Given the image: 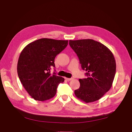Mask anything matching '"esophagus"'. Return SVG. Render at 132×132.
I'll return each mask as SVG.
<instances>
[{
  "label": "esophagus",
  "mask_w": 132,
  "mask_h": 132,
  "mask_svg": "<svg viewBox=\"0 0 132 132\" xmlns=\"http://www.w3.org/2000/svg\"><path fill=\"white\" fill-rule=\"evenodd\" d=\"M65 79L67 81H70V80H73V78H65Z\"/></svg>",
  "instance_id": "obj_1"
}]
</instances>
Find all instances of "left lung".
<instances>
[{
	"label": "left lung",
	"instance_id": "8db88e82",
	"mask_svg": "<svg viewBox=\"0 0 132 132\" xmlns=\"http://www.w3.org/2000/svg\"><path fill=\"white\" fill-rule=\"evenodd\" d=\"M86 78L80 79L76 96L86 103L101 98L111 89L116 70L113 54L101 43L91 39L69 40Z\"/></svg>",
	"mask_w": 132,
	"mask_h": 132
}]
</instances>
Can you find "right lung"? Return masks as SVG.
Masks as SVG:
<instances>
[{
    "mask_svg": "<svg viewBox=\"0 0 132 132\" xmlns=\"http://www.w3.org/2000/svg\"><path fill=\"white\" fill-rule=\"evenodd\" d=\"M68 40L41 38L27 45L20 55L17 66L18 77L23 86L36 100L53 97L59 84L64 79L50 73L55 67L54 59L65 48Z\"/></svg>",
    "mask_w": 132,
    "mask_h": 132,
    "instance_id": "right-lung-1",
    "label": "right lung"
}]
</instances>
